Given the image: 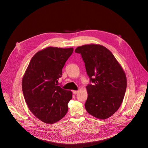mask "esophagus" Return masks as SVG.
Segmentation results:
<instances>
[{
    "instance_id": "34e87169",
    "label": "esophagus",
    "mask_w": 148,
    "mask_h": 148,
    "mask_svg": "<svg viewBox=\"0 0 148 148\" xmlns=\"http://www.w3.org/2000/svg\"><path fill=\"white\" fill-rule=\"evenodd\" d=\"M78 92H79V90H73V91H72V92H73V93L74 95H76Z\"/></svg>"
}]
</instances>
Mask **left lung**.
<instances>
[{"instance_id":"1","label":"left lung","mask_w":148,"mask_h":148,"mask_svg":"<svg viewBox=\"0 0 148 148\" xmlns=\"http://www.w3.org/2000/svg\"><path fill=\"white\" fill-rule=\"evenodd\" d=\"M85 63L90 84L86 88V111L93 116L106 119L120 108L127 89L125 73L112 53L105 47L88 44L78 47Z\"/></svg>"}]
</instances>
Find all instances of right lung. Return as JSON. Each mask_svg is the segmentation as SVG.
I'll return each instance as SVG.
<instances>
[{"label": "right lung", "instance_id": "1", "mask_svg": "<svg viewBox=\"0 0 148 148\" xmlns=\"http://www.w3.org/2000/svg\"><path fill=\"white\" fill-rule=\"evenodd\" d=\"M73 48L47 47L31 59L22 79L25 101L36 117L53 124L66 114L72 92L57 85Z\"/></svg>", "mask_w": 148, "mask_h": 148}]
</instances>
